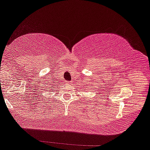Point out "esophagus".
Returning <instances> with one entry per match:
<instances>
[{
  "mask_svg": "<svg viewBox=\"0 0 150 150\" xmlns=\"http://www.w3.org/2000/svg\"><path fill=\"white\" fill-rule=\"evenodd\" d=\"M66 83H67V85H71L72 84V82H70V81H67V82H66Z\"/></svg>",
  "mask_w": 150,
  "mask_h": 150,
  "instance_id": "34e87169",
  "label": "esophagus"
}]
</instances>
